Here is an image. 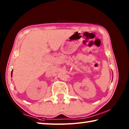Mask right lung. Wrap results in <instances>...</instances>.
<instances>
[{
    "label": "right lung",
    "instance_id": "obj_1",
    "mask_svg": "<svg viewBox=\"0 0 129 129\" xmlns=\"http://www.w3.org/2000/svg\"><path fill=\"white\" fill-rule=\"evenodd\" d=\"M12 75L11 74V76H12Z\"/></svg>",
    "mask_w": 129,
    "mask_h": 129
}]
</instances>
